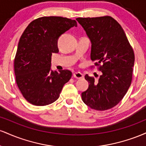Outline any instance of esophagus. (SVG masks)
Instances as JSON below:
<instances>
[{"label": "esophagus", "instance_id": "obj_1", "mask_svg": "<svg viewBox=\"0 0 146 146\" xmlns=\"http://www.w3.org/2000/svg\"><path fill=\"white\" fill-rule=\"evenodd\" d=\"M73 77L76 79H82L84 78V75L80 72H75L73 73Z\"/></svg>", "mask_w": 146, "mask_h": 146}]
</instances>
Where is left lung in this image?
<instances>
[{"instance_id":"8db88e82","label":"left lung","mask_w":146,"mask_h":146,"mask_svg":"<svg viewBox=\"0 0 146 146\" xmlns=\"http://www.w3.org/2000/svg\"><path fill=\"white\" fill-rule=\"evenodd\" d=\"M76 20L91 42L90 59L102 73L98 81L85 75L89 84L82 93V101L92 109H110L119 103L131 84L133 49L121 25L110 16Z\"/></svg>"}]
</instances>
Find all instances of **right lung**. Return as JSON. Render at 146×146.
Returning a JSON list of instances; mask_svg holds the SVG:
<instances>
[{
	"instance_id": "1",
	"label": "right lung",
	"mask_w": 146,
	"mask_h": 146,
	"mask_svg": "<svg viewBox=\"0 0 146 146\" xmlns=\"http://www.w3.org/2000/svg\"><path fill=\"white\" fill-rule=\"evenodd\" d=\"M77 22L60 16H44L33 21L20 38L14 59L18 88L25 100L35 106H46L60 97L71 71H52V53H58V40Z\"/></svg>"
}]
</instances>
